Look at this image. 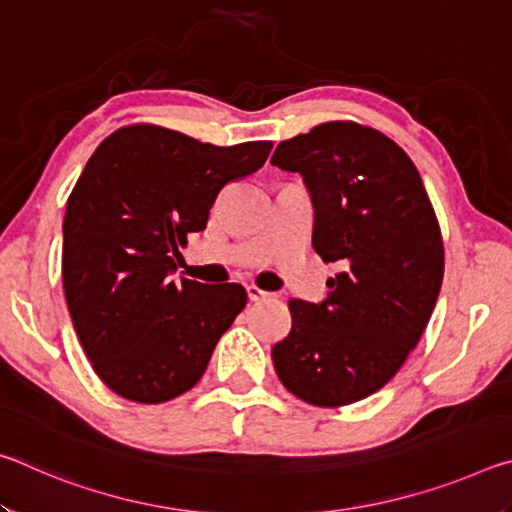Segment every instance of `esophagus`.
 Here are the masks:
<instances>
[{"mask_svg":"<svg viewBox=\"0 0 512 512\" xmlns=\"http://www.w3.org/2000/svg\"><path fill=\"white\" fill-rule=\"evenodd\" d=\"M246 291H248V298L253 300V302H257V300H264V298L271 296V293H268V291H262L259 287H255V284H248Z\"/></svg>","mask_w":512,"mask_h":512,"instance_id":"obj_1","label":"esophagus"}]
</instances>
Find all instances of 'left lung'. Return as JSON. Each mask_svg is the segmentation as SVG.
Listing matches in <instances>:
<instances>
[{"mask_svg":"<svg viewBox=\"0 0 512 512\" xmlns=\"http://www.w3.org/2000/svg\"><path fill=\"white\" fill-rule=\"evenodd\" d=\"M271 164L300 173L314 198L316 253L345 264L320 305L289 302L275 372L307 404L359 402L395 377L436 307L445 273L436 212L409 155L357 121L284 140Z\"/></svg>","mask_w":512,"mask_h":512,"instance_id":"left-lung-1","label":"left lung"}]
</instances>
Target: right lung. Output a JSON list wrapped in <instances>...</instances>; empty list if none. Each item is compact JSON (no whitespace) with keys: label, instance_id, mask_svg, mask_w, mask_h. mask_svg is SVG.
Masks as SVG:
<instances>
[{"label":"right lung","instance_id":"obj_1","mask_svg":"<svg viewBox=\"0 0 512 512\" xmlns=\"http://www.w3.org/2000/svg\"><path fill=\"white\" fill-rule=\"evenodd\" d=\"M271 149L133 124L92 153L67 198L63 289L83 352L110 391L162 404L203 377L248 296L235 282H173L171 255L205 230L221 189L257 171Z\"/></svg>","mask_w":512,"mask_h":512}]
</instances>
